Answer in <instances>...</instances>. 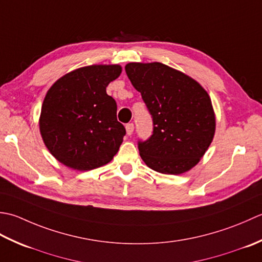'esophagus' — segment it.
<instances>
[{
  "mask_svg": "<svg viewBox=\"0 0 262 262\" xmlns=\"http://www.w3.org/2000/svg\"><path fill=\"white\" fill-rule=\"evenodd\" d=\"M125 129H126V133L129 136H131L132 133H133V130H135V124L133 123H127L126 125H125Z\"/></svg>",
  "mask_w": 262,
  "mask_h": 262,
  "instance_id": "1",
  "label": "esophagus"
}]
</instances>
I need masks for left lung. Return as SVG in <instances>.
<instances>
[{"label": "left lung", "mask_w": 262, "mask_h": 262, "mask_svg": "<svg viewBox=\"0 0 262 262\" xmlns=\"http://www.w3.org/2000/svg\"><path fill=\"white\" fill-rule=\"evenodd\" d=\"M125 72L152 117V135L138 141L148 167L178 175L199 163L215 135L209 95L194 79L163 63H129Z\"/></svg>", "instance_id": "1"}]
</instances>
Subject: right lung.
Instances as JSON below:
<instances>
[{"label":"right lung","instance_id":"1","mask_svg":"<svg viewBox=\"0 0 262 262\" xmlns=\"http://www.w3.org/2000/svg\"><path fill=\"white\" fill-rule=\"evenodd\" d=\"M120 66H89L60 78L42 101L39 130L58 162L78 170L110 163L119 151L125 127L117 121L116 101L106 87Z\"/></svg>","mask_w":262,"mask_h":262}]
</instances>
